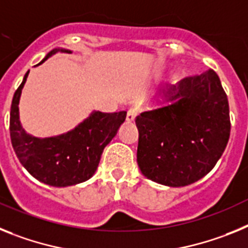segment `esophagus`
I'll return each instance as SVG.
<instances>
[{"mask_svg":"<svg viewBox=\"0 0 248 248\" xmlns=\"http://www.w3.org/2000/svg\"><path fill=\"white\" fill-rule=\"evenodd\" d=\"M136 115H137V107H135V106H132V107H130V108H128V111H127V121L128 122H132V121H135V117H136Z\"/></svg>","mask_w":248,"mask_h":248,"instance_id":"34e87169","label":"esophagus"}]
</instances>
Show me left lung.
Segmentation results:
<instances>
[{"label": "left lung", "mask_w": 248, "mask_h": 248, "mask_svg": "<svg viewBox=\"0 0 248 248\" xmlns=\"http://www.w3.org/2000/svg\"><path fill=\"white\" fill-rule=\"evenodd\" d=\"M169 93L171 105L136 117L137 163L157 184L187 186L207 175L227 146V94L212 70L185 77Z\"/></svg>", "instance_id": "1"}]
</instances>
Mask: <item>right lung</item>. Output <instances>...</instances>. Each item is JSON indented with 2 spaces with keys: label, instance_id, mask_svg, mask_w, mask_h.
Listing matches in <instances>:
<instances>
[{
  "label": "right lung",
  "instance_id": "right-lung-1",
  "mask_svg": "<svg viewBox=\"0 0 248 248\" xmlns=\"http://www.w3.org/2000/svg\"><path fill=\"white\" fill-rule=\"evenodd\" d=\"M59 51L71 53L68 49L55 48L42 62ZM29 72L15 92L11 105L10 135L17 158L34 178L49 186L66 187L85 182L96 172L103 148L116 136L127 112H93L75 130L61 136L47 139L31 136L21 126L18 115L21 91Z\"/></svg>",
  "mask_w": 248,
  "mask_h": 248
}]
</instances>
